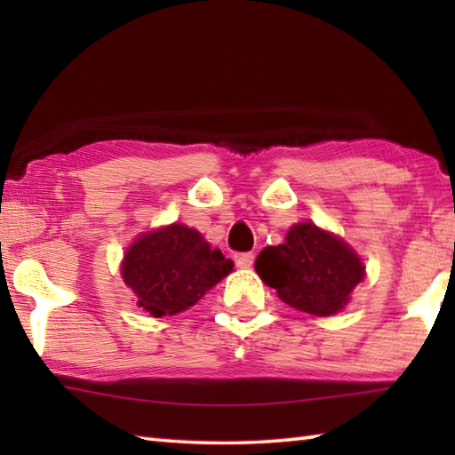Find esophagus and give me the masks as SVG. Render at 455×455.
<instances>
[{
	"label": "esophagus",
	"instance_id": "34e87169",
	"mask_svg": "<svg viewBox=\"0 0 455 455\" xmlns=\"http://www.w3.org/2000/svg\"><path fill=\"white\" fill-rule=\"evenodd\" d=\"M235 263L241 268H251L252 263H255V255H252V252H236Z\"/></svg>",
	"mask_w": 455,
	"mask_h": 455
}]
</instances>
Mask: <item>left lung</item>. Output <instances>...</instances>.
Wrapping results in <instances>:
<instances>
[{
  "mask_svg": "<svg viewBox=\"0 0 455 455\" xmlns=\"http://www.w3.org/2000/svg\"><path fill=\"white\" fill-rule=\"evenodd\" d=\"M255 268L283 303L317 317L341 311L365 275L359 257L341 238L311 222L292 227L284 244L260 251Z\"/></svg>",
  "mask_w": 455,
  "mask_h": 455,
  "instance_id": "left-lung-1",
  "label": "left lung"
}]
</instances>
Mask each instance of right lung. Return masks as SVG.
I'll return each instance as SVG.
<instances>
[{"mask_svg":"<svg viewBox=\"0 0 455 455\" xmlns=\"http://www.w3.org/2000/svg\"><path fill=\"white\" fill-rule=\"evenodd\" d=\"M230 271L233 260L184 225L140 236L122 263L124 283L152 317L187 311Z\"/></svg>","mask_w":455,"mask_h":455,"instance_id":"right-lung-1","label":"right lung"}]
</instances>
